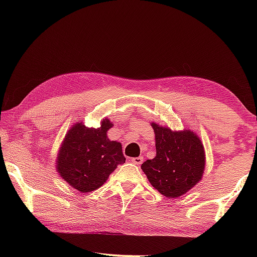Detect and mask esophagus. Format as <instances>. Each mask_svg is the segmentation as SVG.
Returning <instances> with one entry per match:
<instances>
[{
	"label": "esophagus",
	"instance_id": "obj_1",
	"mask_svg": "<svg viewBox=\"0 0 257 257\" xmlns=\"http://www.w3.org/2000/svg\"><path fill=\"white\" fill-rule=\"evenodd\" d=\"M143 161H144V159H143L142 156H138V158H133L132 159V162L134 164H136V165H141L143 163Z\"/></svg>",
	"mask_w": 257,
	"mask_h": 257
}]
</instances>
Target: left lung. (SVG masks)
<instances>
[{
	"label": "left lung",
	"instance_id": "left-lung-1",
	"mask_svg": "<svg viewBox=\"0 0 257 257\" xmlns=\"http://www.w3.org/2000/svg\"><path fill=\"white\" fill-rule=\"evenodd\" d=\"M156 156L142 164L151 185L167 197H179L202 179L205 155L199 138L189 130L171 132L156 123Z\"/></svg>",
	"mask_w": 257,
	"mask_h": 257
}]
</instances>
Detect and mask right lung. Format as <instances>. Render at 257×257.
<instances>
[{"instance_id": "obj_1", "label": "right lung", "mask_w": 257, "mask_h": 257, "mask_svg": "<svg viewBox=\"0 0 257 257\" xmlns=\"http://www.w3.org/2000/svg\"><path fill=\"white\" fill-rule=\"evenodd\" d=\"M111 127L107 119L98 128L77 123L64 138L56 161L58 171L69 185L81 193L99 188L116 167L125 162L120 143L106 137Z\"/></svg>"}]
</instances>
